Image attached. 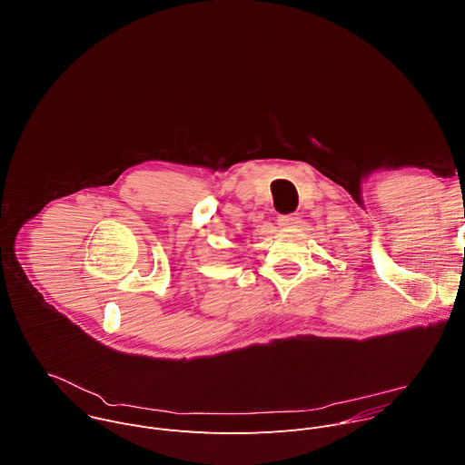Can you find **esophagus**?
Masks as SVG:
<instances>
[{
  "label": "esophagus",
  "instance_id": "esophagus-1",
  "mask_svg": "<svg viewBox=\"0 0 465 465\" xmlns=\"http://www.w3.org/2000/svg\"><path fill=\"white\" fill-rule=\"evenodd\" d=\"M300 223V215L298 213H291V215H280L278 217V224L283 226V228H292V226H298Z\"/></svg>",
  "mask_w": 465,
  "mask_h": 465
}]
</instances>
